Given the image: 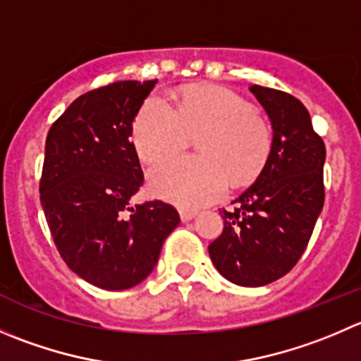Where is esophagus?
<instances>
[{
    "label": "esophagus",
    "mask_w": 361,
    "mask_h": 361,
    "mask_svg": "<svg viewBox=\"0 0 361 361\" xmlns=\"http://www.w3.org/2000/svg\"><path fill=\"white\" fill-rule=\"evenodd\" d=\"M197 215V209H188V208H181L180 209V216L183 222H187V220H192L194 216Z\"/></svg>",
    "instance_id": "obj_1"
}]
</instances>
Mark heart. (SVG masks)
Segmentation results:
<instances>
[{"mask_svg": "<svg viewBox=\"0 0 361 361\" xmlns=\"http://www.w3.org/2000/svg\"><path fill=\"white\" fill-rule=\"evenodd\" d=\"M197 137L199 157L174 159L149 176L153 192L181 206L215 201L227 180L245 183L261 173L271 149V127L240 93L219 86L192 87L176 109L159 95L142 104L134 121L135 152L159 164Z\"/></svg>", "mask_w": 361, "mask_h": 361, "instance_id": "heart-1", "label": "heart"}]
</instances>
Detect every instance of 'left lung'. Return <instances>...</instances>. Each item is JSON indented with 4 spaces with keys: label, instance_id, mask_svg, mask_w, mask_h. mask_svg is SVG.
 I'll return each instance as SVG.
<instances>
[{
    "label": "left lung",
    "instance_id": "left-lung-1",
    "mask_svg": "<svg viewBox=\"0 0 361 361\" xmlns=\"http://www.w3.org/2000/svg\"><path fill=\"white\" fill-rule=\"evenodd\" d=\"M250 92L271 121V149L234 208L220 209L224 231L208 252L227 281L259 288L289 274L309 245L324 204L326 148L298 99L257 84Z\"/></svg>",
    "mask_w": 361,
    "mask_h": 361
}]
</instances>
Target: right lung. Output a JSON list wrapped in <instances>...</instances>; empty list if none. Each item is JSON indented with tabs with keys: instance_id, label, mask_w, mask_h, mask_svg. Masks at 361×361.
Here are the masks:
<instances>
[{
	"instance_id": "add662e5",
	"label": "right lung",
	"mask_w": 361,
	"mask_h": 361,
	"mask_svg": "<svg viewBox=\"0 0 361 361\" xmlns=\"http://www.w3.org/2000/svg\"><path fill=\"white\" fill-rule=\"evenodd\" d=\"M155 84L118 80L84 93L45 139L40 202L52 240L73 274L107 291L145 281L180 224L159 199L130 204L145 181L132 127Z\"/></svg>"
}]
</instances>
